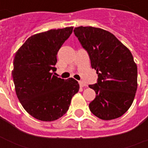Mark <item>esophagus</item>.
<instances>
[{"label":"esophagus","mask_w":148,"mask_h":148,"mask_svg":"<svg viewBox=\"0 0 148 148\" xmlns=\"http://www.w3.org/2000/svg\"><path fill=\"white\" fill-rule=\"evenodd\" d=\"M79 85H80V87H86L87 85L85 82H82V81H80L79 82Z\"/></svg>","instance_id":"1"}]
</instances>
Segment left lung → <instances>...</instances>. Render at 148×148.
Returning <instances> with one entry per match:
<instances>
[{"instance_id": "1", "label": "left lung", "mask_w": 148, "mask_h": 148, "mask_svg": "<svg viewBox=\"0 0 148 148\" xmlns=\"http://www.w3.org/2000/svg\"><path fill=\"white\" fill-rule=\"evenodd\" d=\"M74 35L97 71V83L90 85L96 97L89 105L101 120L121 116L130 108L137 90V66L131 51L114 35L93 27H75Z\"/></svg>"}]
</instances>
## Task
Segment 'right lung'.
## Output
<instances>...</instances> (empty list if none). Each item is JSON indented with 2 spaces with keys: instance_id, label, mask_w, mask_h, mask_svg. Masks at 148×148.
<instances>
[{
  "instance_id": "right-lung-1",
  "label": "right lung",
  "mask_w": 148,
  "mask_h": 148,
  "mask_svg": "<svg viewBox=\"0 0 148 148\" xmlns=\"http://www.w3.org/2000/svg\"><path fill=\"white\" fill-rule=\"evenodd\" d=\"M73 27L52 29L32 36L15 55L12 77L24 109L34 118L53 121L67 112L72 97L79 90L74 78L55 76L57 54Z\"/></svg>"
}]
</instances>
